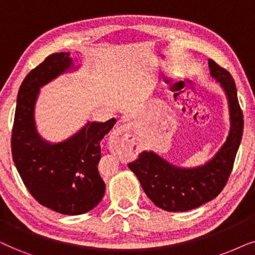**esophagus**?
<instances>
[{
  "instance_id": "34e87169",
  "label": "esophagus",
  "mask_w": 255,
  "mask_h": 255,
  "mask_svg": "<svg viewBox=\"0 0 255 255\" xmlns=\"http://www.w3.org/2000/svg\"><path fill=\"white\" fill-rule=\"evenodd\" d=\"M129 130V126L128 125H122V126H119V127L115 128V130L113 131V136L115 137H119L120 135L125 134L126 131Z\"/></svg>"
}]
</instances>
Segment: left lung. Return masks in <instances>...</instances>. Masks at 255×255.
<instances>
[{
	"mask_svg": "<svg viewBox=\"0 0 255 255\" xmlns=\"http://www.w3.org/2000/svg\"><path fill=\"white\" fill-rule=\"evenodd\" d=\"M210 74L218 81L229 101L231 129L218 152L196 168H179L155 154L142 151L128 167L136 175L145 195L159 209L184 212L212 201L226 185L243 137L244 118L237 87L229 71L209 59Z\"/></svg>",
	"mask_w": 255,
	"mask_h": 255,
	"instance_id": "1",
	"label": "left lung"
}]
</instances>
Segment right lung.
Listing matches in <instances>:
<instances>
[{"label":"right lung","instance_id":"right-lung-1","mask_svg":"<svg viewBox=\"0 0 255 255\" xmlns=\"http://www.w3.org/2000/svg\"><path fill=\"white\" fill-rule=\"evenodd\" d=\"M74 69L69 52L50 54L25 77L17 94L11 152L23 183L39 204L62 215H83L103 199L105 182L98 171L100 141L117 120L87 122L67 140L50 143L38 134L35 105L39 88Z\"/></svg>","mask_w":255,"mask_h":255}]
</instances>
